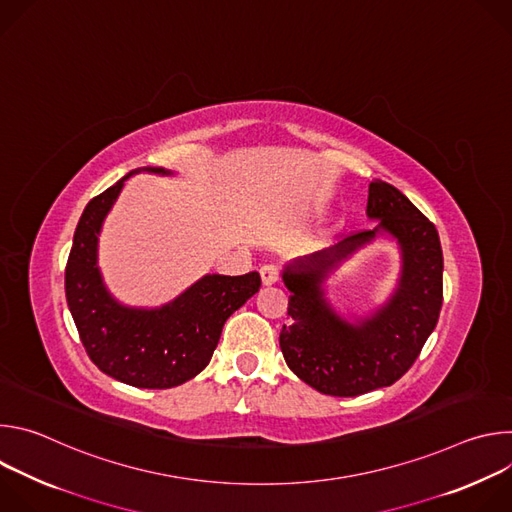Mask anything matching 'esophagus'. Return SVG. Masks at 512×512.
Returning a JSON list of instances; mask_svg holds the SVG:
<instances>
[{
	"label": "esophagus",
	"instance_id": "esophagus-1",
	"mask_svg": "<svg viewBox=\"0 0 512 512\" xmlns=\"http://www.w3.org/2000/svg\"><path fill=\"white\" fill-rule=\"evenodd\" d=\"M261 279L265 285H273L275 281H279V267L273 263H267L261 267Z\"/></svg>",
	"mask_w": 512,
	"mask_h": 512
}]
</instances>
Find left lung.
<instances>
[{
    "instance_id": "1",
    "label": "left lung",
    "mask_w": 512,
    "mask_h": 512,
    "mask_svg": "<svg viewBox=\"0 0 512 512\" xmlns=\"http://www.w3.org/2000/svg\"><path fill=\"white\" fill-rule=\"evenodd\" d=\"M367 214L381 221L373 231H358L283 271V283L291 291V326L283 324L279 334L283 358L306 385L332 397H356L399 381L433 332L444 302V255L429 218L381 180L369 184ZM379 230L402 247L400 285L383 309L350 325L325 302L321 281Z\"/></svg>"
}]
</instances>
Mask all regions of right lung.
<instances>
[{
  "instance_id": "obj_1",
  "label": "right lung",
  "mask_w": 512,
  "mask_h": 512,
  "mask_svg": "<svg viewBox=\"0 0 512 512\" xmlns=\"http://www.w3.org/2000/svg\"><path fill=\"white\" fill-rule=\"evenodd\" d=\"M145 170L170 174L164 168ZM129 176L83 210L64 271L66 302L99 371L139 389H172L194 379L210 362L225 322L257 294L261 277L257 271L235 277L212 273L162 308L121 306L101 279L97 243L105 216Z\"/></svg>"
}]
</instances>
